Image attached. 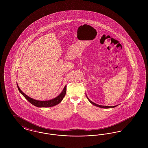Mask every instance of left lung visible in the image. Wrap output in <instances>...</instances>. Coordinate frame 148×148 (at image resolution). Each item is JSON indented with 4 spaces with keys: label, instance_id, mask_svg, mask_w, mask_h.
I'll return each instance as SVG.
<instances>
[{
    "label": "left lung",
    "instance_id": "1",
    "mask_svg": "<svg viewBox=\"0 0 148 148\" xmlns=\"http://www.w3.org/2000/svg\"><path fill=\"white\" fill-rule=\"evenodd\" d=\"M87 98L89 100V101H90V103H92V104H93L94 106H98V107H99V108H114V107H115V106H100V105H98V104H95V103H93V102H92V101L90 100V99H89V98L87 97Z\"/></svg>",
    "mask_w": 148,
    "mask_h": 148
}]
</instances>
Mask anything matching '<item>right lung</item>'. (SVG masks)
Returning <instances> with one entry per match:
<instances>
[{
  "mask_svg": "<svg viewBox=\"0 0 148 148\" xmlns=\"http://www.w3.org/2000/svg\"><path fill=\"white\" fill-rule=\"evenodd\" d=\"M17 86H18V90H19V92L25 98V99L28 101L30 103L36 106L37 107L45 108V107H51V106H56L62 101L65 95L66 91V86L65 85V87L64 88L62 92L59 95H58L56 98L51 99L50 100L40 101V100H35L34 99L30 98L29 97L27 96L26 94H25L23 92L21 91L18 84H17Z\"/></svg>",
  "mask_w": 148,
  "mask_h": 148,
  "instance_id": "add662e5",
  "label": "right lung"
}]
</instances>
